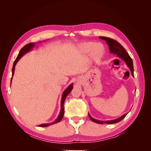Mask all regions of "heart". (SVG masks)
<instances>
[{
    "mask_svg": "<svg viewBox=\"0 0 151 151\" xmlns=\"http://www.w3.org/2000/svg\"><path fill=\"white\" fill-rule=\"evenodd\" d=\"M78 49L82 52L88 54L91 52V58L94 60H97L102 56L104 53V47L101 44H96L95 42L88 41V42L81 43L78 45Z\"/></svg>",
    "mask_w": 151,
    "mask_h": 151,
    "instance_id": "heart-1",
    "label": "heart"
}]
</instances>
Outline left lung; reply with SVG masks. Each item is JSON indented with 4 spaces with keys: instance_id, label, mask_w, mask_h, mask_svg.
I'll use <instances>...</instances> for the list:
<instances>
[{
    "instance_id": "1",
    "label": "left lung",
    "mask_w": 151,
    "mask_h": 151,
    "mask_svg": "<svg viewBox=\"0 0 151 151\" xmlns=\"http://www.w3.org/2000/svg\"><path fill=\"white\" fill-rule=\"evenodd\" d=\"M100 39L106 41V42L108 44L109 49H110V53H112L114 54H116V55L120 58L121 59L123 60L124 62L126 63L127 67L130 69L131 74H132V76H134V66H133V62L130 56H129V54H128V52L126 51V50L124 49V48L121 45L118 43L117 41H115L113 39H111V38L106 37H102L100 36L99 37ZM128 114V113L125 114L124 115H122L120 117H119L117 119H115L114 120H110V121H101V120H97L93 118L90 114H88L89 117L90 118V119L95 122L96 123L98 124H114V123H117L118 122L121 121L122 119L126 117V115Z\"/></svg>"
}]
</instances>
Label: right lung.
<instances>
[{"mask_svg":"<svg viewBox=\"0 0 151 151\" xmlns=\"http://www.w3.org/2000/svg\"><path fill=\"white\" fill-rule=\"evenodd\" d=\"M35 43H28L26 45L24 46L21 49L20 52H19L18 56L17 57V58L15 59V60L14 61V65H13V67H12V78H11V83H10V86H11V84H12V78H13V76L14 75V71H15V67L16 65V64L18 62V61L20 60L22 56L24 55L25 54L29 52V51L32 50L33 48L35 47ZM73 84H70L68 87H67L65 90L63 91V94H62V101H61V110H60V112L59 114V115L58 116V117L56 118V119L52 123H45V124H40L39 127H49L50 125H52L54 124L55 123H59V122L61 121V120L62 119V118L63 117V114H64V106H63V104H64V102H65V99L67 97V96L68 95L70 92L71 91V90L73 89Z\"/></svg>","mask_w":151,"mask_h":151,"instance_id":"obj_1","label":"right lung"}]
</instances>
